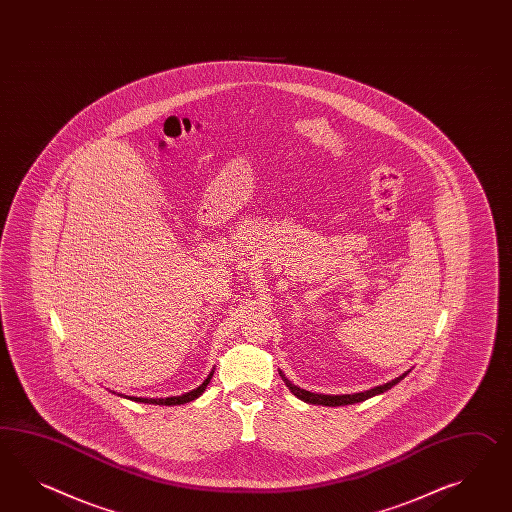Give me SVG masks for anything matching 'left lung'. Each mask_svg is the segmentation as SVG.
I'll list each match as a JSON object with an SVG mask.
<instances>
[{
    "mask_svg": "<svg viewBox=\"0 0 512 512\" xmlns=\"http://www.w3.org/2000/svg\"><path fill=\"white\" fill-rule=\"evenodd\" d=\"M279 375L283 377V381H285V385L290 388V392H292L296 398H300L301 401H307V403H312V405L338 407V405H351V403H359V401H364V399L377 396V394L385 392L388 388L398 385L399 381H401V379H403L407 374L399 375V377L392 379L390 383L381 385V387L370 388V390H366V392H359V394H344V396H324V394H314V392H309V390H303V388L292 385V383L288 381L287 377L283 375V372H279Z\"/></svg>",
    "mask_w": 512,
    "mask_h": 512,
    "instance_id": "obj_1",
    "label": "left lung"
}]
</instances>
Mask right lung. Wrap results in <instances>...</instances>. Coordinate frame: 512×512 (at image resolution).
Segmentation results:
<instances>
[{"mask_svg": "<svg viewBox=\"0 0 512 512\" xmlns=\"http://www.w3.org/2000/svg\"><path fill=\"white\" fill-rule=\"evenodd\" d=\"M212 372L209 374V377L201 383L200 387L194 388L192 392H187V394H183V396H174V398H164V399H148V398H131L135 399V401H140V403H153V405H181V403H188V401H192V399L200 398L201 394L205 392V388L209 385V381H211Z\"/></svg>", "mask_w": 512, "mask_h": 512, "instance_id": "add662e5", "label": "right lung"}]
</instances>
